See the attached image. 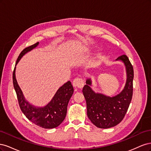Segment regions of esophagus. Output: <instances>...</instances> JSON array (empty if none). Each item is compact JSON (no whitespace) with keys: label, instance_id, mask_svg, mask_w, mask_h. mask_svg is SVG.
Returning <instances> with one entry per match:
<instances>
[{"label":"esophagus","instance_id":"1","mask_svg":"<svg viewBox=\"0 0 151 151\" xmlns=\"http://www.w3.org/2000/svg\"><path fill=\"white\" fill-rule=\"evenodd\" d=\"M84 81L81 77H76L73 81V86L77 89H81L84 86Z\"/></svg>","mask_w":151,"mask_h":151}]
</instances>
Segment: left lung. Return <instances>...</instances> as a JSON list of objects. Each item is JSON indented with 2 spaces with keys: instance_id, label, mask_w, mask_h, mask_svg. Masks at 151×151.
I'll return each mask as SVG.
<instances>
[{
  "instance_id": "8db88e82",
  "label": "left lung",
  "mask_w": 151,
  "mask_h": 151,
  "mask_svg": "<svg viewBox=\"0 0 151 151\" xmlns=\"http://www.w3.org/2000/svg\"><path fill=\"white\" fill-rule=\"evenodd\" d=\"M116 60H121L124 62L127 73V80L124 89L119 94L108 97L101 94L95 93L90 88V79L86 81V85L83 89L87 104V115L95 126L101 129L115 127L122 121L133 95V66L125 55H122Z\"/></svg>"
}]
</instances>
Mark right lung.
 Wrapping results in <instances>:
<instances>
[{"instance_id":"obj_1","label":"right lung","mask_w":151,"mask_h":151,"mask_svg":"<svg viewBox=\"0 0 151 151\" xmlns=\"http://www.w3.org/2000/svg\"><path fill=\"white\" fill-rule=\"evenodd\" d=\"M38 43H36L22 50L17 59L16 65L25 53L35 48ZM15 70L16 67L12 74L14 88L19 107L26 118L36 125L44 129H53L60 125L66 116L68 103L74 93V88L70 82L68 81L58 89L52 101L47 106L36 108L25 100L16 79Z\"/></svg>"}]
</instances>
